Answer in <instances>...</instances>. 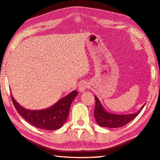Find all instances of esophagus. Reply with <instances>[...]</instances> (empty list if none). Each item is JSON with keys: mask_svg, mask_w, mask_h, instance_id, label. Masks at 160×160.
I'll return each mask as SVG.
<instances>
[{"mask_svg": "<svg viewBox=\"0 0 160 160\" xmlns=\"http://www.w3.org/2000/svg\"><path fill=\"white\" fill-rule=\"evenodd\" d=\"M89 84L88 82H87L86 81H82L80 83L79 85V91L80 92H84L87 88H89Z\"/></svg>", "mask_w": 160, "mask_h": 160, "instance_id": "obj_1", "label": "esophagus"}]
</instances>
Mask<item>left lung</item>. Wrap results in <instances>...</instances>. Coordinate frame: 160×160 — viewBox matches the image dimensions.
I'll return each instance as SVG.
<instances>
[{
  "label": "left lung",
  "mask_w": 160,
  "mask_h": 160,
  "mask_svg": "<svg viewBox=\"0 0 160 160\" xmlns=\"http://www.w3.org/2000/svg\"><path fill=\"white\" fill-rule=\"evenodd\" d=\"M95 109L94 115L95 119L100 126L105 128H120L125 126V125L130 123L132 121L137 115H138L142 109L144 107L145 104L142 106L139 112L134 114H114L108 112L103 108L101 102L99 101L98 98L95 96Z\"/></svg>",
  "instance_id": "1"
}]
</instances>
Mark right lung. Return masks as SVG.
Masks as SVG:
<instances>
[{
    "label": "right lung",
    "instance_id": "right-lung-1",
    "mask_svg": "<svg viewBox=\"0 0 160 160\" xmlns=\"http://www.w3.org/2000/svg\"><path fill=\"white\" fill-rule=\"evenodd\" d=\"M77 95L78 92L75 90L51 108L41 110L27 109L18 104L12 94L11 98L18 114L28 123L40 129L54 130L60 128L65 123L71 103Z\"/></svg>",
    "mask_w": 160,
    "mask_h": 160
}]
</instances>
